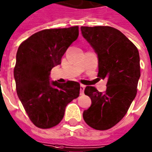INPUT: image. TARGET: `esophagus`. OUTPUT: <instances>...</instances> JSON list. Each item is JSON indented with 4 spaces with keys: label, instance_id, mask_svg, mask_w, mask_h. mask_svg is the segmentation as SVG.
<instances>
[{
    "label": "esophagus",
    "instance_id": "34e87169",
    "mask_svg": "<svg viewBox=\"0 0 152 152\" xmlns=\"http://www.w3.org/2000/svg\"><path fill=\"white\" fill-rule=\"evenodd\" d=\"M85 88H86V86H84V85H81V86H80V94H81V95H83L84 94Z\"/></svg>",
    "mask_w": 152,
    "mask_h": 152
}]
</instances>
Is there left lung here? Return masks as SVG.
<instances>
[{
  "label": "left lung",
  "mask_w": 152,
  "mask_h": 152,
  "mask_svg": "<svg viewBox=\"0 0 152 152\" xmlns=\"http://www.w3.org/2000/svg\"><path fill=\"white\" fill-rule=\"evenodd\" d=\"M82 34L98 56V77L107 80L105 93L86 86L92 104L84 110L85 122L97 130H106L124 117L137 92L140 77V56L133 43L111 26H82Z\"/></svg>",
  "instance_id": "left-lung-1"
}]
</instances>
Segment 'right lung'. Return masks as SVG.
<instances>
[{
	"label": "right lung",
	"mask_w": 152,
	"mask_h": 152,
	"mask_svg": "<svg viewBox=\"0 0 152 152\" xmlns=\"http://www.w3.org/2000/svg\"><path fill=\"white\" fill-rule=\"evenodd\" d=\"M78 37V26L47 29L31 35L19 45L14 77L19 96L30 121L41 129L61 122L66 105L79 96L80 84L50 81V71Z\"/></svg>",
	"instance_id": "obj_1"
}]
</instances>
